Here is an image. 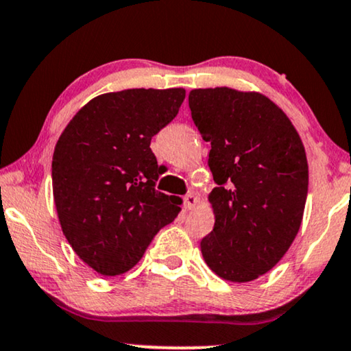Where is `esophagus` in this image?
Segmentation results:
<instances>
[{
	"instance_id": "1",
	"label": "esophagus",
	"mask_w": 351,
	"mask_h": 351,
	"mask_svg": "<svg viewBox=\"0 0 351 351\" xmlns=\"http://www.w3.org/2000/svg\"><path fill=\"white\" fill-rule=\"evenodd\" d=\"M197 204H199V199H197V197H195L194 194H187V195L184 197V206H186V210H192Z\"/></svg>"
}]
</instances>
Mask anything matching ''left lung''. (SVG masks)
Listing matches in <instances>:
<instances>
[{
	"mask_svg": "<svg viewBox=\"0 0 351 351\" xmlns=\"http://www.w3.org/2000/svg\"><path fill=\"white\" fill-rule=\"evenodd\" d=\"M192 121L210 141L208 195L215 227L202 256L227 281L246 283L274 269L289 250L308 191V164L298 130L272 100L229 87L194 88Z\"/></svg>",
	"mask_w": 351,
	"mask_h": 351,
	"instance_id": "8db88e82",
	"label": "left lung"
}]
</instances>
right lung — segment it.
Segmentation results:
<instances>
[{"instance_id":"add662e5","label":"right lung","mask_w":351,"mask_h":351,"mask_svg":"<svg viewBox=\"0 0 351 351\" xmlns=\"http://www.w3.org/2000/svg\"><path fill=\"white\" fill-rule=\"evenodd\" d=\"M184 97V88L103 93L58 138L52 157L58 221L75 253L97 274L130 270L180 213L175 197L156 191L159 165L149 145Z\"/></svg>"}]
</instances>
